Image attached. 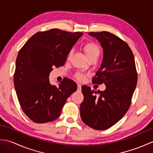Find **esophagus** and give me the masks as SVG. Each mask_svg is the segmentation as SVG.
Here are the masks:
<instances>
[{"label":"esophagus","instance_id":"34e87169","mask_svg":"<svg viewBox=\"0 0 153 153\" xmlns=\"http://www.w3.org/2000/svg\"><path fill=\"white\" fill-rule=\"evenodd\" d=\"M81 91H82V86H81L79 84H78V85H77V91L80 92Z\"/></svg>","mask_w":153,"mask_h":153}]
</instances>
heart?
I'll return each mask as SVG.
<instances>
[{"mask_svg": "<svg viewBox=\"0 0 153 153\" xmlns=\"http://www.w3.org/2000/svg\"><path fill=\"white\" fill-rule=\"evenodd\" d=\"M83 51L89 60L93 58H98L100 54V49L99 45L93 42L87 43L84 45ZM71 54H72V51H71L68 54V59H69L71 56ZM76 77L77 79L82 80L84 78V76L82 74L77 73L76 74Z\"/></svg>", "mask_w": 153, "mask_h": 153, "instance_id": "heart-1", "label": "heart"}]
</instances>
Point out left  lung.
Instances as JSON below:
<instances>
[{"mask_svg": "<svg viewBox=\"0 0 153 153\" xmlns=\"http://www.w3.org/2000/svg\"><path fill=\"white\" fill-rule=\"evenodd\" d=\"M103 48V60L92 79L105 83L106 89L97 93L82 87L84 97L80 105L82 121L90 128L105 130L121 120L129 108L137 85V73L133 52L128 43L108 31L89 32Z\"/></svg>", "mask_w": 153, "mask_h": 153, "instance_id": "left-lung-1", "label": "left lung"}]
</instances>
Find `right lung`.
Here are the masks:
<instances>
[{"label":"right lung","mask_w":153,"mask_h":153,"mask_svg":"<svg viewBox=\"0 0 153 153\" xmlns=\"http://www.w3.org/2000/svg\"><path fill=\"white\" fill-rule=\"evenodd\" d=\"M83 35L51 29L39 31L19 50L14 83L23 111L35 123L57 119L67 99L77 90L73 80L65 78L58 86L51 85L53 68L62 66L71 48Z\"/></svg>","instance_id":"1"}]
</instances>
